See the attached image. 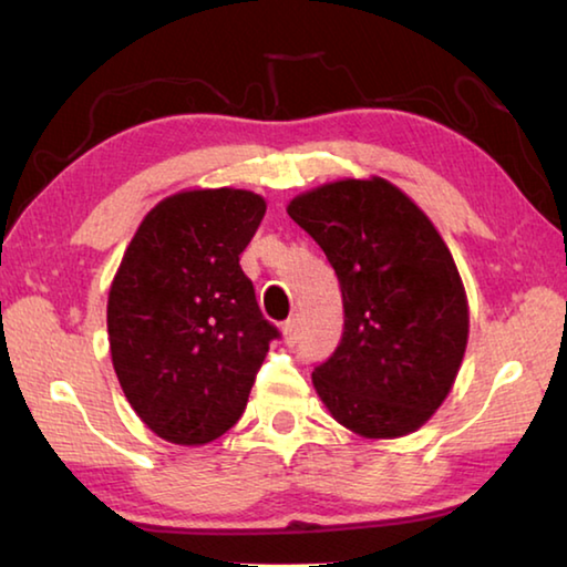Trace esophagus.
Instances as JSON below:
<instances>
[{"label":"esophagus","instance_id":"obj_1","mask_svg":"<svg viewBox=\"0 0 567 567\" xmlns=\"http://www.w3.org/2000/svg\"><path fill=\"white\" fill-rule=\"evenodd\" d=\"M282 334H285V342L287 344H295L297 340H300V320H297V318L287 320L282 324Z\"/></svg>","mask_w":567,"mask_h":567}]
</instances>
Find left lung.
I'll list each match as a JSON object with an SVG mask.
<instances>
[{
  "label": "left lung",
  "instance_id": "obj_1",
  "mask_svg": "<svg viewBox=\"0 0 567 567\" xmlns=\"http://www.w3.org/2000/svg\"><path fill=\"white\" fill-rule=\"evenodd\" d=\"M338 275L340 344L312 382L332 417L364 437L417 430L453 388L467 302L433 223L390 182L342 179L287 207Z\"/></svg>",
  "mask_w": 567,
  "mask_h": 567
}]
</instances>
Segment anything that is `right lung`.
<instances>
[{
    "label": "right lung",
    "mask_w": 567,
    "mask_h": 567,
    "mask_svg": "<svg viewBox=\"0 0 567 567\" xmlns=\"http://www.w3.org/2000/svg\"><path fill=\"white\" fill-rule=\"evenodd\" d=\"M265 209L247 189L172 195L142 219L114 275V372L142 422L169 443L225 435L280 338L239 267Z\"/></svg>",
    "instance_id": "right-lung-1"
}]
</instances>
